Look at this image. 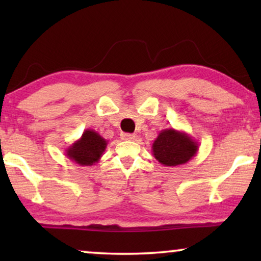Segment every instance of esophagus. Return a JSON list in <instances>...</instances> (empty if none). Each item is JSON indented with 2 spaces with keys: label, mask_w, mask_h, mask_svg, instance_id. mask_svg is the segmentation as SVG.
Listing matches in <instances>:
<instances>
[{
  "label": "esophagus",
  "mask_w": 261,
  "mask_h": 261,
  "mask_svg": "<svg viewBox=\"0 0 261 261\" xmlns=\"http://www.w3.org/2000/svg\"><path fill=\"white\" fill-rule=\"evenodd\" d=\"M121 139L122 140H135V135L129 133H122L121 134Z\"/></svg>",
  "instance_id": "esophagus-1"
}]
</instances>
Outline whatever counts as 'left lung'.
<instances>
[{
    "label": "left lung",
    "mask_w": 261,
    "mask_h": 261,
    "mask_svg": "<svg viewBox=\"0 0 261 261\" xmlns=\"http://www.w3.org/2000/svg\"><path fill=\"white\" fill-rule=\"evenodd\" d=\"M198 142L191 135L174 128H166L152 144L154 158L164 166L184 165L198 152Z\"/></svg>",
    "instance_id": "obj_1"
}]
</instances>
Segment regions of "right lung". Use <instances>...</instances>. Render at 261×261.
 Returning a JSON list of instances; mask_svg holds the SVG:
<instances>
[{
  "instance_id": "add662e5",
  "label": "right lung",
  "mask_w": 261,
  "mask_h": 261,
  "mask_svg": "<svg viewBox=\"0 0 261 261\" xmlns=\"http://www.w3.org/2000/svg\"><path fill=\"white\" fill-rule=\"evenodd\" d=\"M108 141L94 129H85L82 137L65 149L67 158L81 166H91L99 162Z\"/></svg>"
}]
</instances>
